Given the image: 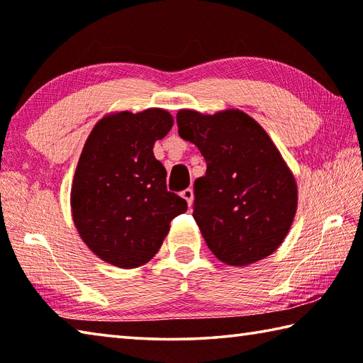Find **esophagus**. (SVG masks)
I'll return each mask as SVG.
<instances>
[{
    "instance_id": "esophagus-1",
    "label": "esophagus",
    "mask_w": 363,
    "mask_h": 363,
    "mask_svg": "<svg viewBox=\"0 0 363 363\" xmlns=\"http://www.w3.org/2000/svg\"><path fill=\"white\" fill-rule=\"evenodd\" d=\"M182 198L186 199L188 202V207H193V201H194V194H193V189L191 188H186L182 191Z\"/></svg>"
}]
</instances>
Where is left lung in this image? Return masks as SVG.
<instances>
[{
  "label": "left lung",
  "mask_w": 363,
  "mask_h": 363,
  "mask_svg": "<svg viewBox=\"0 0 363 363\" xmlns=\"http://www.w3.org/2000/svg\"><path fill=\"white\" fill-rule=\"evenodd\" d=\"M177 124L207 162L194 182L193 217L208 249L231 266L269 257L290 230L298 189L268 133L240 110H180Z\"/></svg>",
  "instance_id": "left-lung-1"
}]
</instances>
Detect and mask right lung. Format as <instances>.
<instances>
[{
    "label": "right lung",
    "mask_w": 363,
    "mask_h": 363,
    "mask_svg": "<svg viewBox=\"0 0 363 363\" xmlns=\"http://www.w3.org/2000/svg\"><path fill=\"white\" fill-rule=\"evenodd\" d=\"M174 118L161 108L100 119L82 148L72 186V213L81 239L118 268L148 263L186 201L167 191L164 165L152 155Z\"/></svg>",
    "instance_id": "add662e5"
}]
</instances>
